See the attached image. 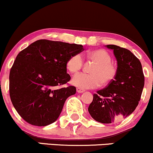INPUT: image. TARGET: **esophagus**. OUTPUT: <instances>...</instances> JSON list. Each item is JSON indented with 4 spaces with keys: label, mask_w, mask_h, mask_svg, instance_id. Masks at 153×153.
Instances as JSON below:
<instances>
[{
    "label": "esophagus",
    "mask_w": 153,
    "mask_h": 153,
    "mask_svg": "<svg viewBox=\"0 0 153 153\" xmlns=\"http://www.w3.org/2000/svg\"><path fill=\"white\" fill-rule=\"evenodd\" d=\"M76 90H77V92H78V94H82V93H83L84 91H85L82 90V89H81V88H77Z\"/></svg>",
    "instance_id": "1"
}]
</instances>
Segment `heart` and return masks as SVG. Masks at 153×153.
<instances>
[{"instance_id": "1", "label": "heart", "mask_w": 153, "mask_h": 153, "mask_svg": "<svg viewBox=\"0 0 153 153\" xmlns=\"http://www.w3.org/2000/svg\"><path fill=\"white\" fill-rule=\"evenodd\" d=\"M88 57L95 62L91 68V74L80 73L75 75L72 79L73 85L82 89L95 88L101 83L107 85L115 78L117 68L111 62V57L107 51L98 49L89 51ZM83 59L80 54L72 55L67 62V69L71 73H76L82 68Z\"/></svg>"}]
</instances>
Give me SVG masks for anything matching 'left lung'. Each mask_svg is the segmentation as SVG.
<instances>
[{
  "label": "left lung",
  "instance_id": "left-lung-1",
  "mask_svg": "<svg viewBox=\"0 0 153 153\" xmlns=\"http://www.w3.org/2000/svg\"><path fill=\"white\" fill-rule=\"evenodd\" d=\"M106 47L114 52L117 62L115 78L106 88L98 91L88 106L91 117L110 124L129 117L137 106L145 85L140 61L127 49L117 45Z\"/></svg>",
  "mask_w": 153,
  "mask_h": 153
}]
</instances>
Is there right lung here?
<instances>
[{
	"instance_id": "right-lung-1",
	"label": "right lung",
	"mask_w": 153,
	"mask_h": 153,
	"mask_svg": "<svg viewBox=\"0 0 153 153\" xmlns=\"http://www.w3.org/2000/svg\"><path fill=\"white\" fill-rule=\"evenodd\" d=\"M83 50L81 45L40 39L20 52L9 75L11 102L19 114L34 126L55 122L74 86L60 88L71 80L67 62Z\"/></svg>"
}]
</instances>
